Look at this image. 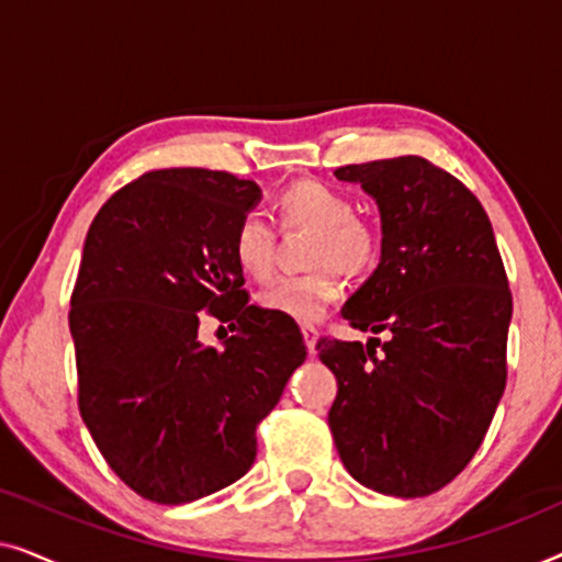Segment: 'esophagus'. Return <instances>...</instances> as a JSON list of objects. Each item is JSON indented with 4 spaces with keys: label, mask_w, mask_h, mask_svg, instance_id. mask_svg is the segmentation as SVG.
I'll return each instance as SVG.
<instances>
[{
    "label": "esophagus",
    "mask_w": 562,
    "mask_h": 562,
    "mask_svg": "<svg viewBox=\"0 0 562 562\" xmlns=\"http://www.w3.org/2000/svg\"><path fill=\"white\" fill-rule=\"evenodd\" d=\"M302 335H304V345H306V350L314 352V345H317V337H319L317 327H314V325H302Z\"/></svg>",
    "instance_id": "34e87169"
}]
</instances>
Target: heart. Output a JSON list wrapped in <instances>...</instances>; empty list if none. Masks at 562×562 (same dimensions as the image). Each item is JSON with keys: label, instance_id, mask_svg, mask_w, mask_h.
Wrapping results in <instances>:
<instances>
[{"label": "heart", "instance_id": "obj_1", "mask_svg": "<svg viewBox=\"0 0 562 562\" xmlns=\"http://www.w3.org/2000/svg\"><path fill=\"white\" fill-rule=\"evenodd\" d=\"M281 229H314L306 263L310 273L286 276L258 294L260 310L296 322H314L342 294V273L363 276L381 258V235L358 217L356 202L325 181H296L276 196ZM233 258L245 276L271 279L276 268V229L256 212L243 214L233 235Z\"/></svg>", "mask_w": 562, "mask_h": 562}]
</instances>
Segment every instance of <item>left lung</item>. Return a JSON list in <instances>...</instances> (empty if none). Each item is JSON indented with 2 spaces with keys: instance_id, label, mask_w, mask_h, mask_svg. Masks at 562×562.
<instances>
[{
  "instance_id": "left-lung-1",
  "label": "left lung",
  "mask_w": 562,
  "mask_h": 562,
  "mask_svg": "<svg viewBox=\"0 0 562 562\" xmlns=\"http://www.w3.org/2000/svg\"><path fill=\"white\" fill-rule=\"evenodd\" d=\"M381 210V263L342 306L363 333L319 337L337 379L329 409L348 473L386 496L440 491L471 463L506 386L512 291L488 214L419 156L342 166Z\"/></svg>"
}]
</instances>
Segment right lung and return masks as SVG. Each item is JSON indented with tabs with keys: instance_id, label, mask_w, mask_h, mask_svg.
<instances>
[{
	"instance_id": "add662e5",
	"label": "right lung",
	"mask_w": 562,
	"mask_h": 562,
	"mask_svg": "<svg viewBox=\"0 0 562 562\" xmlns=\"http://www.w3.org/2000/svg\"><path fill=\"white\" fill-rule=\"evenodd\" d=\"M252 181L160 168L106 199L71 294L79 412L106 465L156 504L229 486L256 460V429L304 363L294 319L250 304L233 235ZM204 316L238 333L198 342Z\"/></svg>"
}]
</instances>
